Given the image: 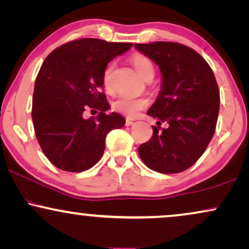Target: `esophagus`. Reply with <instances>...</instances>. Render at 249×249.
Wrapping results in <instances>:
<instances>
[{
    "instance_id": "34e87169",
    "label": "esophagus",
    "mask_w": 249,
    "mask_h": 249,
    "mask_svg": "<svg viewBox=\"0 0 249 249\" xmlns=\"http://www.w3.org/2000/svg\"><path fill=\"white\" fill-rule=\"evenodd\" d=\"M125 125H126V126H131V125H133V121H132V119H126V121H125Z\"/></svg>"
}]
</instances>
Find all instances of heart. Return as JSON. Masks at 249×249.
<instances>
[{
    "label": "heart",
    "instance_id": "1",
    "mask_svg": "<svg viewBox=\"0 0 249 249\" xmlns=\"http://www.w3.org/2000/svg\"><path fill=\"white\" fill-rule=\"evenodd\" d=\"M132 64L134 65L135 70L142 79H146L149 74H154V67L149 58L141 54H135L131 58ZM114 70V64H110L106 69L103 73V84L107 90L111 89L110 85V75ZM148 106V100L142 96H127L123 95L119 96L112 102V110L118 114L127 116V117H135L141 110H143Z\"/></svg>",
    "mask_w": 249,
    "mask_h": 249
}]
</instances>
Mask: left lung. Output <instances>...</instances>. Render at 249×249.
Wrapping results in <instances>:
<instances>
[{
  "instance_id": "1",
  "label": "left lung",
  "mask_w": 249,
  "mask_h": 249,
  "mask_svg": "<svg viewBox=\"0 0 249 249\" xmlns=\"http://www.w3.org/2000/svg\"><path fill=\"white\" fill-rule=\"evenodd\" d=\"M134 47L162 73V89L147 111L159 122L150 140L140 144V159L156 172L179 174L200 159L213 139L219 111L218 85L206 59L190 47L166 41ZM162 122L168 127H159Z\"/></svg>"
}]
</instances>
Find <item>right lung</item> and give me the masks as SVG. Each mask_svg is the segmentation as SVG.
Instances as JSON below:
<instances>
[{
	"label": "right lung",
	"mask_w": 249,
	"mask_h": 249,
	"mask_svg": "<svg viewBox=\"0 0 249 249\" xmlns=\"http://www.w3.org/2000/svg\"><path fill=\"white\" fill-rule=\"evenodd\" d=\"M132 43L85 37L64 43L47 56L34 85L32 119L41 149L56 168L81 172L103 155L106 137L124 126L102 92L107 64L124 54ZM88 108L96 118H84Z\"/></svg>",
	"instance_id": "obj_1"
}]
</instances>
